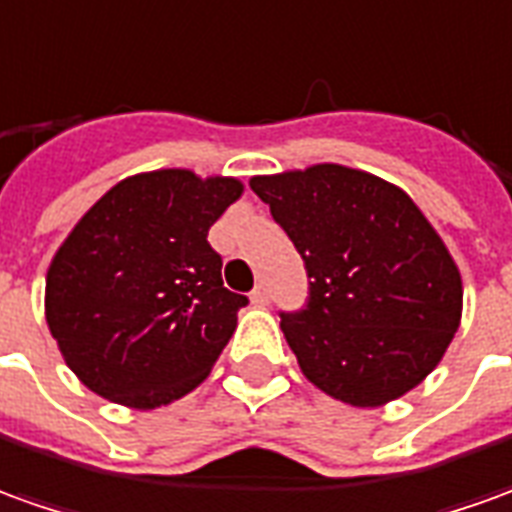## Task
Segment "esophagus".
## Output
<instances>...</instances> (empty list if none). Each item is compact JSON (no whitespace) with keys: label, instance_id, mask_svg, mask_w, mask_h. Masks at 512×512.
Segmentation results:
<instances>
[{"label":"esophagus","instance_id":"34e87169","mask_svg":"<svg viewBox=\"0 0 512 512\" xmlns=\"http://www.w3.org/2000/svg\"><path fill=\"white\" fill-rule=\"evenodd\" d=\"M252 302L255 305H269V285L257 283L255 291H252Z\"/></svg>","mask_w":512,"mask_h":512}]
</instances>
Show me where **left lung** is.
Instances as JSON below:
<instances>
[{"instance_id": "1", "label": "left lung", "mask_w": 512, "mask_h": 512, "mask_svg": "<svg viewBox=\"0 0 512 512\" xmlns=\"http://www.w3.org/2000/svg\"><path fill=\"white\" fill-rule=\"evenodd\" d=\"M249 184L311 280L305 308L280 314L305 378L350 406H381L415 389L462 316L460 269L415 201L344 165Z\"/></svg>"}]
</instances>
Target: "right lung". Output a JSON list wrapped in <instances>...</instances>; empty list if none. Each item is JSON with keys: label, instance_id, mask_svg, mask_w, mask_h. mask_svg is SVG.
<instances>
[{"label": "right lung", "instance_id": "obj_1", "mask_svg": "<svg viewBox=\"0 0 512 512\" xmlns=\"http://www.w3.org/2000/svg\"><path fill=\"white\" fill-rule=\"evenodd\" d=\"M238 179L154 170L114 184L69 232L47 271V325L69 370L123 406L179 401L210 375L243 294L224 288L210 227Z\"/></svg>", "mask_w": 512, "mask_h": 512}]
</instances>
